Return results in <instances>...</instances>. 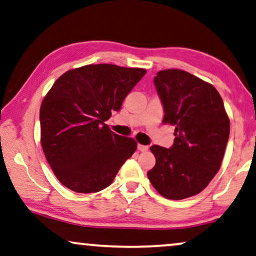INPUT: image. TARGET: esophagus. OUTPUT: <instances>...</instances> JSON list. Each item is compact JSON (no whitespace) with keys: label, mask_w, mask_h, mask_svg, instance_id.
Listing matches in <instances>:
<instances>
[{"label":"esophagus","mask_w":256,"mask_h":256,"mask_svg":"<svg viewBox=\"0 0 256 256\" xmlns=\"http://www.w3.org/2000/svg\"><path fill=\"white\" fill-rule=\"evenodd\" d=\"M138 150L140 152H147L148 150V146H144V144H138Z\"/></svg>","instance_id":"1"}]
</instances>
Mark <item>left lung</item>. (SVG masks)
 Returning a JSON list of instances; mask_svg holds the SVG:
<instances>
[{
    "mask_svg": "<svg viewBox=\"0 0 256 256\" xmlns=\"http://www.w3.org/2000/svg\"><path fill=\"white\" fill-rule=\"evenodd\" d=\"M154 85L161 98L163 123L174 125L169 150L154 146V168L147 172L162 196L182 200L207 188L222 163L230 134V120L212 84L178 68L158 72Z\"/></svg>",
    "mask_w": 256,
    "mask_h": 256,
    "instance_id": "8db88e82",
    "label": "left lung"
}]
</instances>
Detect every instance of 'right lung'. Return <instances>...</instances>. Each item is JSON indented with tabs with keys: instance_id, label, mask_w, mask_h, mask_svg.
Masks as SVG:
<instances>
[{
	"instance_id": "obj_1",
	"label": "right lung",
	"mask_w": 256,
	"mask_h": 256,
	"mask_svg": "<svg viewBox=\"0 0 256 256\" xmlns=\"http://www.w3.org/2000/svg\"><path fill=\"white\" fill-rule=\"evenodd\" d=\"M140 68L90 64L56 80L40 108L41 146L56 178L77 193L98 192L136 150L106 124L146 74Z\"/></svg>"
}]
</instances>
